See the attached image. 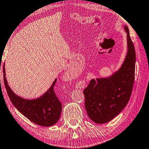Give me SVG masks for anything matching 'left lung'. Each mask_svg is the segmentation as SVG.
<instances>
[{"label": "left lung", "instance_id": "obj_1", "mask_svg": "<svg viewBox=\"0 0 149 149\" xmlns=\"http://www.w3.org/2000/svg\"><path fill=\"white\" fill-rule=\"evenodd\" d=\"M127 33V54L120 70L108 78L91 79L84 90L85 107L91 120L97 123L110 122L129 102L135 80V50Z\"/></svg>", "mask_w": 149, "mask_h": 149}]
</instances>
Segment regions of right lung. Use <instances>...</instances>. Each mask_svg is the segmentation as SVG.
<instances>
[{
    "label": "right lung",
    "mask_w": 149,
    "mask_h": 149,
    "mask_svg": "<svg viewBox=\"0 0 149 149\" xmlns=\"http://www.w3.org/2000/svg\"><path fill=\"white\" fill-rule=\"evenodd\" d=\"M4 82L7 93L11 102L17 110L27 119L37 125L49 127L58 121L62 112V103L54 92V87L56 79L50 89L37 99L26 100L14 93L7 84L3 65Z\"/></svg>",
    "instance_id": "add662e5"
}]
</instances>
